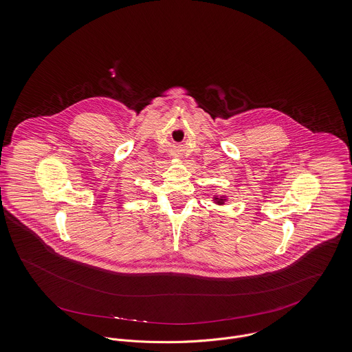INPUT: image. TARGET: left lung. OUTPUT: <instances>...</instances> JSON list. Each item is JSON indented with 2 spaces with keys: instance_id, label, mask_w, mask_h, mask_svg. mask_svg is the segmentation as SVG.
Masks as SVG:
<instances>
[{
  "instance_id": "8db88e82",
  "label": "left lung",
  "mask_w": 352,
  "mask_h": 352,
  "mask_svg": "<svg viewBox=\"0 0 352 352\" xmlns=\"http://www.w3.org/2000/svg\"><path fill=\"white\" fill-rule=\"evenodd\" d=\"M212 201H213V204H216V205H219V206H223V205H226V202L228 201V195H214L212 197Z\"/></svg>"
}]
</instances>
